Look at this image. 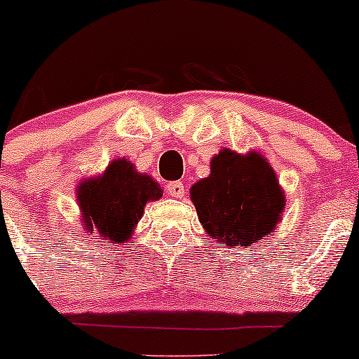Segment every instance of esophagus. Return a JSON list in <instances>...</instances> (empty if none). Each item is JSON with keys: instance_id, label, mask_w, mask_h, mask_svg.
<instances>
[{"instance_id": "obj_1", "label": "esophagus", "mask_w": 359, "mask_h": 359, "mask_svg": "<svg viewBox=\"0 0 359 359\" xmlns=\"http://www.w3.org/2000/svg\"><path fill=\"white\" fill-rule=\"evenodd\" d=\"M167 192L172 198H182L184 196V184L182 182H168Z\"/></svg>"}]
</instances>
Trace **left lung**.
<instances>
[{
  "label": "left lung",
  "instance_id": "left-lung-1",
  "mask_svg": "<svg viewBox=\"0 0 359 359\" xmlns=\"http://www.w3.org/2000/svg\"><path fill=\"white\" fill-rule=\"evenodd\" d=\"M210 168V175L189 191L204 231L228 249H249L273 235L286 198L266 156L255 149L240 155L223 148Z\"/></svg>",
  "mask_w": 359,
  "mask_h": 359
}]
</instances>
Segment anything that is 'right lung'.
<instances>
[{"instance_id": "add662e5", "label": "right lung", "mask_w": 359, "mask_h": 359, "mask_svg": "<svg viewBox=\"0 0 359 359\" xmlns=\"http://www.w3.org/2000/svg\"><path fill=\"white\" fill-rule=\"evenodd\" d=\"M161 196L160 184L126 158L112 160L100 175L85 179L76 189L83 230L107 240V245L129 242L147 204Z\"/></svg>"}]
</instances>
